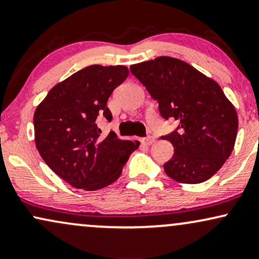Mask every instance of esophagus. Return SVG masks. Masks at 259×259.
<instances>
[{"label":"esophagus","mask_w":259,"mask_h":259,"mask_svg":"<svg viewBox=\"0 0 259 259\" xmlns=\"http://www.w3.org/2000/svg\"><path fill=\"white\" fill-rule=\"evenodd\" d=\"M154 141H156V139H154V136H152V135H148V136H146V138L141 139L142 144L148 145V146H150V145H152Z\"/></svg>","instance_id":"esophagus-1"}]
</instances>
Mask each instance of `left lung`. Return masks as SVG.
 I'll return each instance as SVG.
<instances>
[{
  "label": "left lung",
  "mask_w": 259,
  "mask_h": 259,
  "mask_svg": "<svg viewBox=\"0 0 259 259\" xmlns=\"http://www.w3.org/2000/svg\"><path fill=\"white\" fill-rule=\"evenodd\" d=\"M130 72L158 102L160 115L179 121L174 132L160 138L174 147L163 165L165 174L183 184L213 177L233 152L239 126L221 86L186 62L167 56L133 64Z\"/></svg>",
  "instance_id": "obj_1"
}]
</instances>
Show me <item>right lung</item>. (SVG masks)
Wrapping results in <instances>:
<instances>
[{
  "label": "right lung",
  "instance_id": "right-lung-1",
  "mask_svg": "<svg viewBox=\"0 0 259 259\" xmlns=\"http://www.w3.org/2000/svg\"><path fill=\"white\" fill-rule=\"evenodd\" d=\"M129 75L125 65H89L50 90L34 114L35 144L47 165L73 187L95 191L111 185L139 141L109 133L100 138L96 119L112 120L107 101Z\"/></svg>",
  "mask_w": 259,
  "mask_h": 259
}]
</instances>
